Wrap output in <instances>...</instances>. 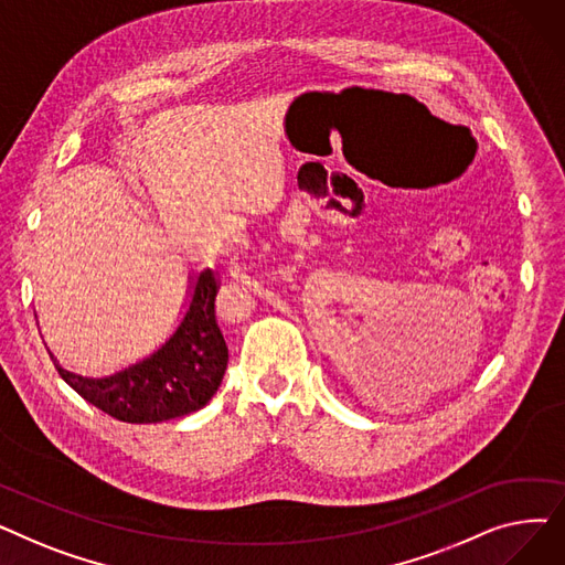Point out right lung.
I'll list each match as a JSON object with an SVG mask.
<instances>
[{"instance_id":"1","label":"right lung","mask_w":565,"mask_h":565,"mask_svg":"<svg viewBox=\"0 0 565 565\" xmlns=\"http://www.w3.org/2000/svg\"><path fill=\"white\" fill-rule=\"evenodd\" d=\"M217 290L213 270H203L183 322L143 362L100 380L62 366H56L58 375L84 401L126 424H158L201 409L215 396L228 364V348L215 318Z\"/></svg>"}]
</instances>
